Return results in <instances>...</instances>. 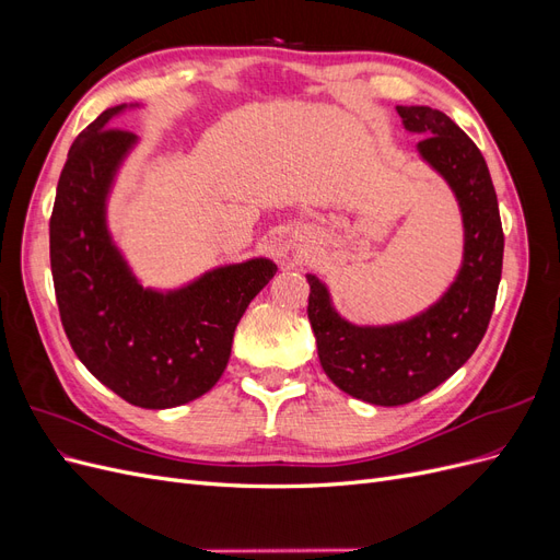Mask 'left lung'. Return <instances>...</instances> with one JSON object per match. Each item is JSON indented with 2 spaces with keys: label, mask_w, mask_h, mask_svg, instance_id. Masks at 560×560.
<instances>
[{
  "label": "left lung",
  "mask_w": 560,
  "mask_h": 560,
  "mask_svg": "<svg viewBox=\"0 0 560 560\" xmlns=\"http://www.w3.org/2000/svg\"><path fill=\"white\" fill-rule=\"evenodd\" d=\"M404 128L425 135L422 161L446 179L463 212L465 254L448 292L399 325L358 327L338 315L327 287L308 276V319L319 364L336 387L376 406L409 404L442 385L477 350L495 308L504 233L479 147L432 107H397Z\"/></svg>",
  "instance_id": "obj_1"
}]
</instances>
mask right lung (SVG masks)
Here are the masks:
<instances>
[{
    "label": "right lung",
    "mask_w": 560,
    "mask_h": 560,
    "mask_svg": "<svg viewBox=\"0 0 560 560\" xmlns=\"http://www.w3.org/2000/svg\"><path fill=\"white\" fill-rule=\"evenodd\" d=\"M112 107L79 132L50 212V273L70 346L91 374L132 406L171 409L222 378L235 327L278 266L249 259L175 292L135 280L114 247L105 202L135 135L109 126Z\"/></svg>",
    "instance_id": "obj_1"
}]
</instances>
